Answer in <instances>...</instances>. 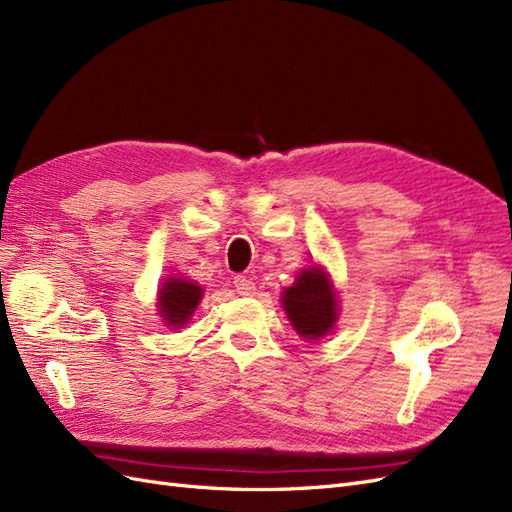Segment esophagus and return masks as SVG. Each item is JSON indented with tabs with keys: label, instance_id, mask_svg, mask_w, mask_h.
Listing matches in <instances>:
<instances>
[{
	"label": "esophagus",
	"instance_id": "esophagus-1",
	"mask_svg": "<svg viewBox=\"0 0 512 512\" xmlns=\"http://www.w3.org/2000/svg\"><path fill=\"white\" fill-rule=\"evenodd\" d=\"M235 288H237V292L241 294V297H250V294H254V290H256V284L250 280V277L237 275L235 277Z\"/></svg>",
	"mask_w": 512,
	"mask_h": 512
}]
</instances>
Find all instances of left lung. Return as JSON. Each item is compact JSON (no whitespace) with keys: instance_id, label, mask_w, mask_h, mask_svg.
<instances>
[{"instance_id":"left-lung-1","label":"left lung","mask_w":512,"mask_h":512,"mask_svg":"<svg viewBox=\"0 0 512 512\" xmlns=\"http://www.w3.org/2000/svg\"><path fill=\"white\" fill-rule=\"evenodd\" d=\"M284 312L301 337L320 339L337 322V294L329 275L320 267H309L282 294Z\"/></svg>"}]
</instances>
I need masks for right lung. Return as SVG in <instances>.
Returning a JSON list of instances; mask_svg holds the SVG:
<instances>
[{
	"instance_id": "right-lung-1",
	"label": "right lung",
	"mask_w": 512,
	"mask_h": 512,
	"mask_svg": "<svg viewBox=\"0 0 512 512\" xmlns=\"http://www.w3.org/2000/svg\"><path fill=\"white\" fill-rule=\"evenodd\" d=\"M203 299V288L196 282H188L183 277H168L158 290V309L168 327L181 329L188 324L196 305Z\"/></svg>"
}]
</instances>
